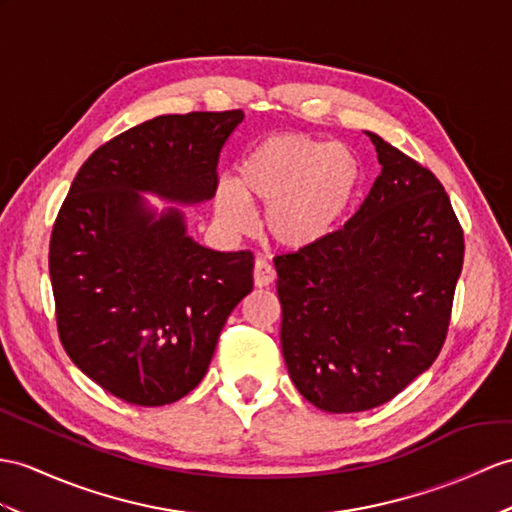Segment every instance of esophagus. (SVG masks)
<instances>
[{
	"mask_svg": "<svg viewBox=\"0 0 512 512\" xmlns=\"http://www.w3.org/2000/svg\"><path fill=\"white\" fill-rule=\"evenodd\" d=\"M273 280H276V269H273L265 258H258L254 265V284L258 289H267Z\"/></svg>",
	"mask_w": 512,
	"mask_h": 512,
	"instance_id": "obj_1",
	"label": "esophagus"
}]
</instances>
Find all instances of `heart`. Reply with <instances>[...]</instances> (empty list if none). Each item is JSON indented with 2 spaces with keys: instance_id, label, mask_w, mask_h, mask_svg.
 <instances>
[{
  "instance_id": "obj_1",
  "label": "heart",
  "mask_w": 512,
  "mask_h": 512,
  "mask_svg": "<svg viewBox=\"0 0 512 512\" xmlns=\"http://www.w3.org/2000/svg\"><path fill=\"white\" fill-rule=\"evenodd\" d=\"M358 184V160L345 145L297 132L276 134L241 160L234 184H217L215 213L223 228L245 232L252 228L247 206H265L267 234L297 252L336 232Z\"/></svg>"
}]
</instances>
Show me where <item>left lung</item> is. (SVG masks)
Here are the masks:
<instances>
[{
	"label": "left lung",
	"instance_id": "8db88e82",
	"mask_svg": "<svg viewBox=\"0 0 512 512\" xmlns=\"http://www.w3.org/2000/svg\"><path fill=\"white\" fill-rule=\"evenodd\" d=\"M380 176L315 247L273 258L282 356L326 413L386 404L439 356L463 269V228L434 173L365 132Z\"/></svg>",
	"mask_w": 512,
	"mask_h": 512
}]
</instances>
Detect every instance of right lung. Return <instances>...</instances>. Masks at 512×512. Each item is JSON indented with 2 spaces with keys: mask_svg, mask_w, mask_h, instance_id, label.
Here are the masks:
<instances>
[{
  "mask_svg": "<svg viewBox=\"0 0 512 512\" xmlns=\"http://www.w3.org/2000/svg\"><path fill=\"white\" fill-rule=\"evenodd\" d=\"M243 110L162 115L89 156L49 241L62 347L84 376L136 406H165L206 376L219 334L254 286L252 252H215L182 208L215 197L223 143Z\"/></svg>",
  "mask_w": 512,
  "mask_h": 512,
  "instance_id": "obj_1",
  "label": "right lung"
}]
</instances>
